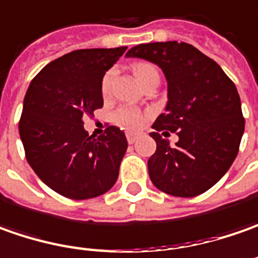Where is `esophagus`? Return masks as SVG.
I'll list each match as a JSON object with an SVG mask.
<instances>
[{
	"mask_svg": "<svg viewBox=\"0 0 258 258\" xmlns=\"http://www.w3.org/2000/svg\"><path fill=\"white\" fill-rule=\"evenodd\" d=\"M125 136H127V141H128L130 144L136 143L138 140V137H140V134H138V133H134V131H128Z\"/></svg>",
	"mask_w": 258,
	"mask_h": 258,
	"instance_id": "1",
	"label": "esophagus"
}]
</instances>
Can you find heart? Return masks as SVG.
<instances>
[{
  "instance_id": "obj_1",
  "label": "heart",
  "mask_w": 258,
  "mask_h": 258,
  "mask_svg": "<svg viewBox=\"0 0 258 258\" xmlns=\"http://www.w3.org/2000/svg\"><path fill=\"white\" fill-rule=\"evenodd\" d=\"M133 73H134V76H136V78L140 81L141 85L144 84L150 77L158 74L156 67L151 66V64H147V62H138V64H136L133 67ZM111 81L112 73H107L104 76V78H102L101 83V91L104 95L108 94V91H110ZM112 118H114L115 124H118V125L124 127V128H137V127H140L143 124V120H144L143 114L138 110H136V108H131V107H121V108H118L117 111L114 112Z\"/></svg>"
}]
</instances>
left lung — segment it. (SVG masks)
Listing matches in <instances>:
<instances>
[{"label": "left lung", "instance_id": "1", "mask_svg": "<svg viewBox=\"0 0 258 258\" xmlns=\"http://www.w3.org/2000/svg\"><path fill=\"white\" fill-rule=\"evenodd\" d=\"M125 57L156 64L167 81L165 112L150 134L157 143L148 158L153 184L175 197H196L211 188L233 164L244 133L234 83L214 59L185 42L140 44ZM164 129L177 131L175 146L158 134Z\"/></svg>", "mask_w": 258, "mask_h": 258}]
</instances>
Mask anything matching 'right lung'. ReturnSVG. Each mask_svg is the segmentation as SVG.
<instances>
[{
  "mask_svg": "<svg viewBox=\"0 0 258 258\" xmlns=\"http://www.w3.org/2000/svg\"><path fill=\"white\" fill-rule=\"evenodd\" d=\"M127 47L71 51L41 70L27 90L20 120L25 157L51 190L87 200L111 188L127 151V138L107 127L88 136L84 118L101 108L104 74Z\"/></svg>",
  "mask_w": 258,
  "mask_h": 258,
  "instance_id": "add662e5",
  "label": "right lung"
}]
</instances>
